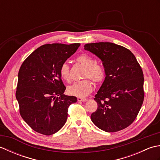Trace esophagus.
<instances>
[{"instance_id": "obj_1", "label": "esophagus", "mask_w": 160, "mask_h": 160, "mask_svg": "<svg viewBox=\"0 0 160 160\" xmlns=\"http://www.w3.org/2000/svg\"><path fill=\"white\" fill-rule=\"evenodd\" d=\"M77 100H78V101H80V102H86V101H87V99H86V98H81V97H78Z\"/></svg>"}]
</instances>
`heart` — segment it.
<instances>
[{
  "mask_svg": "<svg viewBox=\"0 0 160 160\" xmlns=\"http://www.w3.org/2000/svg\"><path fill=\"white\" fill-rule=\"evenodd\" d=\"M77 62L85 67L83 73V78H88L92 80L95 83L102 82L105 77L104 67L96 63L93 58L87 54H81L77 58ZM60 75L61 78L67 82L70 81L69 67L67 63H63L60 67ZM92 91V83L89 79H84L73 83L68 87V92L73 96L84 97Z\"/></svg>",
  "mask_w": 160,
  "mask_h": 160,
  "instance_id": "heart-1",
  "label": "heart"
}]
</instances>
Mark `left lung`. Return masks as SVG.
<instances>
[{"label": "left lung", "instance_id": "left-lung-1", "mask_svg": "<svg viewBox=\"0 0 160 160\" xmlns=\"http://www.w3.org/2000/svg\"><path fill=\"white\" fill-rule=\"evenodd\" d=\"M84 49L102 62L105 79L95 96L97 110L93 123L106 132H116L131 125L143 104L144 74L130 50L112 42L86 44Z\"/></svg>", "mask_w": 160, "mask_h": 160}]
</instances>
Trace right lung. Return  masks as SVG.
Here are the masks:
<instances>
[{
    "mask_svg": "<svg viewBox=\"0 0 160 160\" xmlns=\"http://www.w3.org/2000/svg\"><path fill=\"white\" fill-rule=\"evenodd\" d=\"M80 43L47 44L27 58L18 76L16 98L20 114L33 131L56 133L65 124L68 108L77 102L65 96L60 67L76 52Z\"/></svg>",
    "mask_w": 160,
    "mask_h": 160,
    "instance_id": "add662e5",
    "label": "right lung"
}]
</instances>
